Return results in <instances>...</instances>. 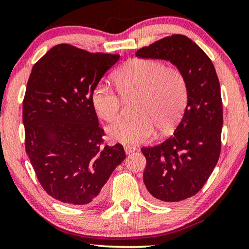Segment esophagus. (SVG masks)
Segmentation results:
<instances>
[{
	"mask_svg": "<svg viewBox=\"0 0 249 249\" xmlns=\"http://www.w3.org/2000/svg\"><path fill=\"white\" fill-rule=\"evenodd\" d=\"M136 149H137V148H136V147H135V146H129V145H128V146H125V147H124L125 153L127 154V155L134 153V151H136Z\"/></svg>",
	"mask_w": 249,
	"mask_h": 249,
	"instance_id": "esophagus-1",
	"label": "esophagus"
}]
</instances>
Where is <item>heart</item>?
<instances>
[{
	"instance_id": "1",
	"label": "heart",
	"mask_w": 249,
	"mask_h": 249,
	"mask_svg": "<svg viewBox=\"0 0 249 249\" xmlns=\"http://www.w3.org/2000/svg\"><path fill=\"white\" fill-rule=\"evenodd\" d=\"M117 91L99 83L92 92L98 115L107 122L121 116L123 98L137 96L134 119L109 126L108 136L122 144H141L153 136L155 128L165 133L178 123L188 101V83L176 67L156 59H133L115 73Z\"/></svg>"
}]
</instances>
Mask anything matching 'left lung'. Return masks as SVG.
<instances>
[{"label":"left lung","mask_w":249,"mask_h":249,"mask_svg":"<svg viewBox=\"0 0 249 249\" xmlns=\"http://www.w3.org/2000/svg\"><path fill=\"white\" fill-rule=\"evenodd\" d=\"M136 56L169 60L188 83V104L170 137L142 147V179L155 202H179L196 195L221 154L223 107L215 68L203 50L187 36L175 34L138 49Z\"/></svg>","instance_id":"left-lung-1"}]
</instances>
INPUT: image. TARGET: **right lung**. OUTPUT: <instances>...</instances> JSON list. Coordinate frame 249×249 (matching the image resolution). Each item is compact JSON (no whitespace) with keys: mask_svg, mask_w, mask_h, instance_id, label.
<instances>
[{"mask_svg":"<svg viewBox=\"0 0 249 249\" xmlns=\"http://www.w3.org/2000/svg\"><path fill=\"white\" fill-rule=\"evenodd\" d=\"M120 54L53 47L34 65L23 101L25 149L50 196L73 205L95 204L125 159L123 146H103L92 92Z\"/></svg>","mask_w":249,"mask_h":249,"instance_id":"obj_1","label":"right lung"}]
</instances>
